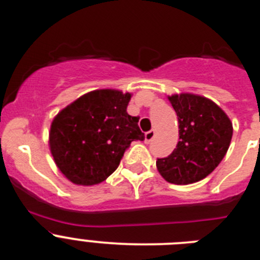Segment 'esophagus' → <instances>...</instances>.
I'll return each instance as SVG.
<instances>
[{"mask_svg":"<svg viewBox=\"0 0 260 260\" xmlns=\"http://www.w3.org/2000/svg\"><path fill=\"white\" fill-rule=\"evenodd\" d=\"M153 137H155V131H148L145 133V142L150 143L153 140Z\"/></svg>","mask_w":260,"mask_h":260,"instance_id":"obj_1","label":"esophagus"}]
</instances>
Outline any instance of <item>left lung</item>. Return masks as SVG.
I'll return each mask as SVG.
<instances>
[{
  "instance_id": "8db88e82",
  "label": "left lung",
  "mask_w": 260,
  "mask_h": 260,
  "mask_svg": "<svg viewBox=\"0 0 260 260\" xmlns=\"http://www.w3.org/2000/svg\"><path fill=\"white\" fill-rule=\"evenodd\" d=\"M168 99L178 115L179 142L168 157L157 158L156 166L166 181L186 185L205 179L222 161L233 123L216 103L201 95L183 92Z\"/></svg>"
}]
</instances>
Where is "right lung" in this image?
<instances>
[{"label":"right lung","mask_w":260,"mask_h":260,"mask_svg":"<svg viewBox=\"0 0 260 260\" xmlns=\"http://www.w3.org/2000/svg\"><path fill=\"white\" fill-rule=\"evenodd\" d=\"M132 95L94 90L53 119L49 148L55 165L77 185H95L115 171L131 142L142 141L138 118L127 113Z\"/></svg>","instance_id":"1"}]
</instances>
